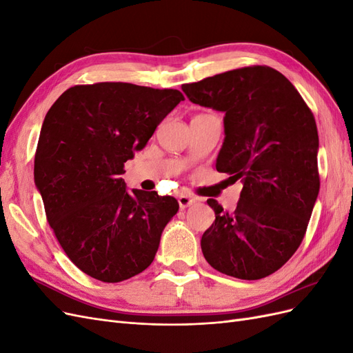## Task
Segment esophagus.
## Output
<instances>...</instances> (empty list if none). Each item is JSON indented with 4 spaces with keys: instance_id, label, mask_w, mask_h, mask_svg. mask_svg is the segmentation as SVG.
Wrapping results in <instances>:
<instances>
[{
    "instance_id": "34e87169",
    "label": "esophagus",
    "mask_w": 353,
    "mask_h": 353,
    "mask_svg": "<svg viewBox=\"0 0 353 353\" xmlns=\"http://www.w3.org/2000/svg\"><path fill=\"white\" fill-rule=\"evenodd\" d=\"M178 203H179V208H181V209H185V208H188V206H191V205H194L196 200H194L193 197L187 196V194H181V196L178 197Z\"/></svg>"
}]
</instances>
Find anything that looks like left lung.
I'll return each mask as SVG.
<instances>
[{"instance_id":"1","label":"left lung","mask_w":353,"mask_h":353,"mask_svg":"<svg viewBox=\"0 0 353 353\" xmlns=\"http://www.w3.org/2000/svg\"><path fill=\"white\" fill-rule=\"evenodd\" d=\"M183 91L225 113L218 172L241 179L232 213L209 199L215 223L201 237L212 268L240 280L265 279L301 245L319 191L318 131L302 95L270 66L223 72Z\"/></svg>"}]
</instances>
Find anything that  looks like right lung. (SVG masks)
<instances>
[{
	"label": "right lung",
	"instance_id": "right-lung-1",
	"mask_svg": "<svg viewBox=\"0 0 353 353\" xmlns=\"http://www.w3.org/2000/svg\"><path fill=\"white\" fill-rule=\"evenodd\" d=\"M183 100L178 90L97 82L66 90L46 114L35 184L61 249L95 280L119 283L150 266L179 209L156 191L128 193L121 175Z\"/></svg>",
	"mask_w": 353,
	"mask_h": 353
}]
</instances>
